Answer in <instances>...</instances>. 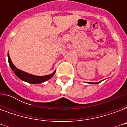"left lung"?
<instances>
[{
    "label": "left lung",
    "mask_w": 127,
    "mask_h": 127,
    "mask_svg": "<svg viewBox=\"0 0 127 127\" xmlns=\"http://www.w3.org/2000/svg\"><path fill=\"white\" fill-rule=\"evenodd\" d=\"M101 81L100 82H90V84H97L99 83V82H101Z\"/></svg>",
    "instance_id": "8db88e82"
}]
</instances>
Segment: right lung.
Wrapping results in <instances>:
<instances>
[{
    "label": "right lung",
    "instance_id": "obj_1",
    "mask_svg": "<svg viewBox=\"0 0 127 127\" xmlns=\"http://www.w3.org/2000/svg\"><path fill=\"white\" fill-rule=\"evenodd\" d=\"M8 63L9 65L10 66L11 69L12 70V71L14 72V74L16 75V76L20 78V80H23L24 82H27L30 84H41L43 83L44 82L47 81L48 80H49L50 78H51L54 76L55 71L53 72L51 74L49 75H45V76H35L31 74H28L26 72L24 71H22L21 70L17 68L14 64L12 63V62L11 61L10 57L9 54L8 53Z\"/></svg>",
    "mask_w": 127,
    "mask_h": 127
}]
</instances>
